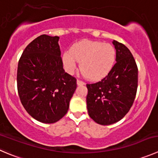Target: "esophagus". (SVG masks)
Returning <instances> with one entry per match:
<instances>
[{
    "label": "esophagus",
    "mask_w": 158,
    "mask_h": 158,
    "mask_svg": "<svg viewBox=\"0 0 158 158\" xmlns=\"http://www.w3.org/2000/svg\"><path fill=\"white\" fill-rule=\"evenodd\" d=\"M77 85H85V82H82V81H81V80H79V79H77Z\"/></svg>",
    "instance_id": "34e87169"
}]
</instances>
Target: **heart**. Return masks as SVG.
<instances>
[{
    "label": "heart",
    "instance_id": "b5f03b06",
    "mask_svg": "<svg viewBox=\"0 0 158 158\" xmlns=\"http://www.w3.org/2000/svg\"><path fill=\"white\" fill-rule=\"evenodd\" d=\"M116 59V49L113 45L87 39L75 43L62 55V62L68 73H74L78 62H81L82 75L94 82L104 79L111 73Z\"/></svg>",
    "mask_w": 158,
    "mask_h": 158
}]
</instances>
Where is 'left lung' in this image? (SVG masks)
Segmentation results:
<instances>
[{"instance_id":"8db88e82","label":"left lung","mask_w":158,"mask_h":158,"mask_svg":"<svg viewBox=\"0 0 158 158\" xmlns=\"http://www.w3.org/2000/svg\"><path fill=\"white\" fill-rule=\"evenodd\" d=\"M116 62L111 73L99 82L87 84L88 113L96 123L110 125L120 120L134 103L138 69L132 53L123 44L113 40Z\"/></svg>"}]
</instances>
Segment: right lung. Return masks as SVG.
Wrapping results in <instances>:
<instances>
[{
  "label": "right lung",
  "instance_id": "right-lung-1",
  "mask_svg": "<svg viewBox=\"0 0 158 158\" xmlns=\"http://www.w3.org/2000/svg\"><path fill=\"white\" fill-rule=\"evenodd\" d=\"M59 37L42 35L34 39L19 59L17 85L20 99L34 119L59 121L68 112L76 79L63 69Z\"/></svg>",
  "mask_w": 158,
  "mask_h": 158
}]
</instances>
